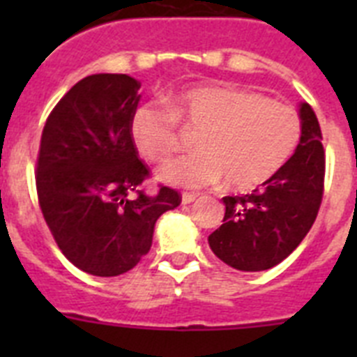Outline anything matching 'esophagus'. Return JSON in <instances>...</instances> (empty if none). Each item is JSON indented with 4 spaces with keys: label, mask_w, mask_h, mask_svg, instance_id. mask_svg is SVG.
Listing matches in <instances>:
<instances>
[{
    "label": "esophagus",
    "mask_w": 357,
    "mask_h": 357,
    "mask_svg": "<svg viewBox=\"0 0 357 357\" xmlns=\"http://www.w3.org/2000/svg\"><path fill=\"white\" fill-rule=\"evenodd\" d=\"M197 198H198V195L188 193V191H185V193H182V204H184V206H188V204H193Z\"/></svg>",
    "instance_id": "esophagus-1"
}]
</instances>
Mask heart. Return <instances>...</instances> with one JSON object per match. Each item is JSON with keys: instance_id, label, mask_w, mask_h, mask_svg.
Listing matches in <instances>:
<instances>
[{"instance_id": "heart-1", "label": "heart", "mask_w": 357, "mask_h": 357, "mask_svg": "<svg viewBox=\"0 0 357 357\" xmlns=\"http://www.w3.org/2000/svg\"><path fill=\"white\" fill-rule=\"evenodd\" d=\"M178 125L198 130V151L162 172L182 188H206L225 178L236 191L270 181L289 160L301 141V116L291 105L234 85H202L168 102L134 110L130 134L141 155L168 162L181 150Z\"/></svg>"}]
</instances>
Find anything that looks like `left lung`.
Masks as SVG:
<instances>
[{
  "instance_id": "1",
  "label": "left lung",
  "mask_w": 357,
  "mask_h": 357,
  "mask_svg": "<svg viewBox=\"0 0 357 357\" xmlns=\"http://www.w3.org/2000/svg\"><path fill=\"white\" fill-rule=\"evenodd\" d=\"M301 143L288 162L250 195L225 197V216L209 236L211 250L241 272L284 261L313 227L324 198L326 150L313 107L301 105Z\"/></svg>"
}]
</instances>
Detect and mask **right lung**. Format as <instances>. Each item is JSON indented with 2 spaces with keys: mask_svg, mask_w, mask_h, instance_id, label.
Instances as JSON below:
<instances>
[{
  "mask_svg": "<svg viewBox=\"0 0 357 357\" xmlns=\"http://www.w3.org/2000/svg\"><path fill=\"white\" fill-rule=\"evenodd\" d=\"M141 84L128 75L77 82L44 123L36 188L44 222L66 259L82 272L116 277L148 254L153 227L181 206L178 191H141L150 168L139 159L130 119Z\"/></svg>",
  "mask_w": 357,
  "mask_h": 357,
  "instance_id": "obj_1",
  "label": "right lung"
}]
</instances>
